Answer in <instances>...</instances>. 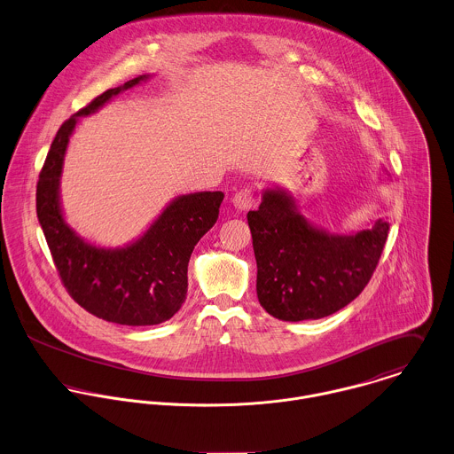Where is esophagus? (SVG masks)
<instances>
[{"instance_id": "34e87169", "label": "esophagus", "mask_w": 454, "mask_h": 454, "mask_svg": "<svg viewBox=\"0 0 454 454\" xmlns=\"http://www.w3.org/2000/svg\"><path fill=\"white\" fill-rule=\"evenodd\" d=\"M231 203H233V207L237 208V210H247V208H251V205L254 203V194H253V191L251 189H242V191H239L233 198H231Z\"/></svg>"}]
</instances>
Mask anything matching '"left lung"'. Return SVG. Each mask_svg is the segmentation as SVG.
<instances>
[{
    "label": "left lung",
    "mask_w": 454,
    "mask_h": 454,
    "mask_svg": "<svg viewBox=\"0 0 454 454\" xmlns=\"http://www.w3.org/2000/svg\"><path fill=\"white\" fill-rule=\"evenodd\" d=\"M382 175L389 182L386 168ZM247 223L258 301L283 322L318 320L350 304L372 279L389 233L386 219L352 233H331L308 221L297 198L279 185L263 189Z\"/></svg>",
    "instance_id": "obj_1"
}]
</instances>
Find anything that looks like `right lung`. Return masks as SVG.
<instances>
[{"label": "right lung", "instance_id": "right-lung-1", "mask_svg": "<svg viewBox=\"0 0 454 454\" xmlns=\"http://www.w3.org/2000/svg\"><path fill=\"white\" fill-rule=\"evenodd\" d=\"M150 77L145 74L111 88L70 116L56 132L36 184V217L65 288L88 313L130 327L162 324L182 308L189 258L215 224L224 198L221 191L180 194L137 239L118 247L93 244L67 223L59 187L77 123Z\"/></svg>", "mask_w": 454, "mask_h": 454}]
</instances>
